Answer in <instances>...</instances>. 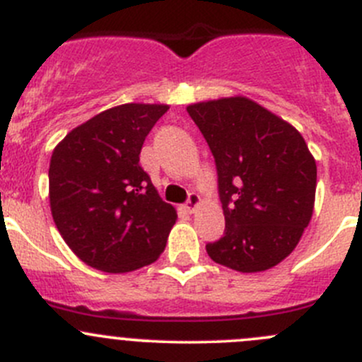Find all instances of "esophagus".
<instances>
[{"label":"esophagus","mask_w":362,"mask_h":362,"mask_svg":"<svg viewBox=\"0 0 362 362\" xmlns=\"http://www.w3.org/2000/svg\"><path fill=\"white\" fill-rule=\"evenodd\" d=\"M199 204H202V198H199L196 192H191V194H189L187 203H185V210H187L189 214H194V211L199 208Z\"/></svg>","instance_id":"34e87169"}]
</instances>
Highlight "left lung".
<instances>
[{"label":"left lung","mask_w":362,"mask_h":362,"mask_svg":"<svg viewBox=\"0 0 362 362\" xmlns=\"http://www.w3.org/2000/svg\"><path fill=\"white\" fill-rule=\"evenodd\" d=\"M217 164L224 236L211 261L240 273L282 262L312 221L317 164L298 129L245 96L187 107Z\"/></svg>","instance_id":"left-lung-1"}]
</instances>
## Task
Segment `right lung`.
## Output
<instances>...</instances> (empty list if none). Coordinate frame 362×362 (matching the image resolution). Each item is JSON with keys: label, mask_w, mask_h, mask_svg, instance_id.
<instances>
[{"label": "right lung", "mask_w": 362, "mask_h": 362, "mask_svg": "<svg viewBox=\"0 0 362 362\" xmlns=\"http://www.w3.org/2000/svg\"><path fill=\"white\" fill-rule=\"evenodd\" d=\"M170 105L126 103L98 113L56 145L49 168L52 218L90 268L127 273L158 261L177 210L141 170L140 152Z\"/></svg>", "instance_id": "1"}]
</instances>
